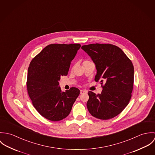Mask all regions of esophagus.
I'll use <instances>...</instances> for the list:
<instances>
[{"label":"esophagus","instance_id":"obj_1","mask_svg":"<svg viewBox=\"0 0 155 155\" xmlns=\"http://www.w3.org/2000/svg\"><path fill=\"white\" fill-rule=\"evenodd\" d=\"M87 92H88V91H87V90H83V89L81 90V94H84V93H87Z\"/></svg>","mask_w":155,"mask_h":155}]
</instances>
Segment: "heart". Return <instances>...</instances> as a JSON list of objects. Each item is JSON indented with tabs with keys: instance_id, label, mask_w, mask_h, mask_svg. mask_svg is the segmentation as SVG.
<instances>
[{
	"instance_id": "obj_1",
	"label": "heart",
	"mask_w": 155,
	"mask_h": 155,
	"mask_svg": "<svg viewBox=\"0 0 155 155\" xmlns=\"http://www.w3.org/2000/svg\"><path fill=\"white\" fill-rule=\"evenodd\" d=\"M88 61H89V60H85V61H84V63H87V62H88Z\"/></svg>"
}]
</instances>
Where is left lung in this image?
<instances>
[{"label": "left lung", "mask_w": 155, "mask_h": 155, "mask_svg": "<svg viewBox=\"0 0 155 155\" xmlns=\"http://www.w3.org/2000/svg\"><path fill=\"white\" fill-rule=\"evenodd\" d=\"M81 48L95 63L96 82L100 81L103 91L96 94L89 91L87 106L94 117L107 120L120 113L132 96L134 66L132 61L117 46L113 45H84Z\"/></svg>", "instance_id": "8db88e82"}]
</instances>
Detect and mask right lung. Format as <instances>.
I'll list each match as a JSON object with an SVG mask.
<instances>
[{"instance_id": "1", "label": "right lung", "mask_w": 155, "mask_h": 155, "mask_svg": "<svg viewBox=\"0 0 155 155\" xmlns=\"http://www.w3.org/2000/svg\"><path fill=\"white\" fill-rule=\"evenodd\" d=\"M81 46L79 44L49 45L30 63L26 83L28 94L36 110L49 120L66 118L81 92L75 87L62 92L58 86L61 76L67 75Z\"/></svg>"}]
</instances>
